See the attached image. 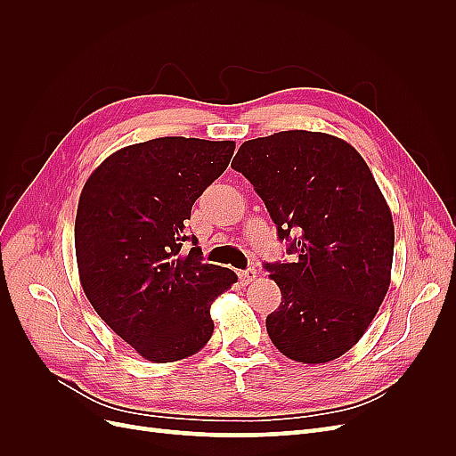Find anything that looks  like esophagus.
<instances>
[{
	"instance_id": "esophagus-1",
	"label": "esophagus",
	"mask_w": 456,
	"mask_h": 456,
	"mask_svg": "<svg viewBox=\"0 0 456 456\" xmlns=\"http://www.w3.org/2000/svg\"><path fill=\"white\" fill-rule=\"evenodd\" d=\"M238 278L241 281V285H249L251 281L256 280V268H247V270H241L238 273Z\"/></svg>"
}]
</instances>
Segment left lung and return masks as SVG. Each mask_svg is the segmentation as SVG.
Returning a JSON list of instances; mask_svg holds the SVG:
<instances>
[{
	"mask_svg": "<svg viewBox=\"0 0 456 456\" xmlns=\"http://www.w3.org/2000/svg\"><path fill=\"white\" fill-rule=\"evenodd\" d=\"M233 159L295 255L265 265L281 289L280 308L266 317L273 346L300 363L337 360L388 293V203L357 150L327 133H273L243 142Z\"/></svg>",
	"mask_w": 456,
	"mask_h": 456,
	"instance_id": "8db88e82",
	"label": "left lung"
}]
</instances>
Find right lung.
<instances>
[{"label":"right lung","mask_w":456,"mask_h":456,"mask_svg":"<svg viewBox=\"0 0 456 456\" xmlns=\"http://www.w3.org/2000/svg\"><path fill=\"white\" fill-rule=\"evenodd\" d=\"M233 141L184 136L114 151L87 178L76 215L79 281L104 323L144 360L169 363L213 335L211 305L238 275L205 265L186 220L223 175ZM184 240L195 245L188 256Z\"/></svg>","instance_id":"obj_1"}]
</instances>
